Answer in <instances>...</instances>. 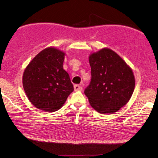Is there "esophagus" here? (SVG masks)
<instances>
[{
	"label": "esophagus",
	"instance_id": "34e87169",
	"mask_svg": "<svg viewBox=\"0 0 158 158\" xmlns=\"http://www.w3.org/2000/svg\"><path fill=\"white\" fill-rule=\"evenodd\" d=\"M74 90H75V91L81 90H82V87L80 85H79V84H75V85H74Z\"/></svg>",
	"mask_w": 158,
	"mask_h": 158
}]
</instances>
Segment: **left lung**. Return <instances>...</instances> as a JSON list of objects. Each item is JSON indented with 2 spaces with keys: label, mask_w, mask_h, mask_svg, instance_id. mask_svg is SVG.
I'll use <instances>...</instances> for the list:
<instances>
[{
  "label": "left lung",
  "mask_w": 158,
  "mask_h": 158,
  "mask_svg": "<svg viewBox=\"0 0 158 158\" xmlns=\"http://www.w3.org/2000/svg\"><path fill=\"white\" fill-rule=\"evenodd\" d=\"M91 81L84 93L91 106L102 114L113 113L127 104L135 88L130 67L118 54L104 48L89 56Z\"/></svg>",
  "instance_id": "1"
}]
</instances>
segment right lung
<instances>
[{
    "label": "right lung",
    "instance_id": "add662e5",
    "mask_svg": "<svg viewBox=\"0 0 158 158\" xmlns=\"http://www.w3.org/2000/svg\"><path fill=\"white\" fill-rule=\"evenodd\" d=\"M64 55L56 48H48L25 68L23 85L36 108L48 112L58 110L74 90L69 74L63 68Z\"/></svg>",
    "mask_w": 158,
    "mask_h": 158
}]
</instances>
